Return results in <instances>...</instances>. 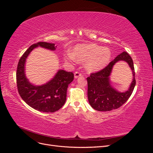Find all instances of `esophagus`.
<instances>
[{
  "label": "esophagus",
  "instance_id": "esophagus-1",
  "mask_svg": "<svg viewBox=\"0 0 153 153\" xmlns=\"http://www.w3.org/2000/svg\"><path fill=\"white\" fill-rule=\"evenodd\" d=\"M74 75H75V78H78L79 76H82V73L80 71H76L75 72V73H74Z\"/></svg>",
  "mask_w": 153,
  "mask_h": 153
}]
</instances>
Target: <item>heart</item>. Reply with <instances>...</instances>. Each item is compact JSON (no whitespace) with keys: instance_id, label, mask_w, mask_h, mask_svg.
<instances>
[{"instance_id":"b5f03b06","label":"heart","mask_w":153,"mask_h":153,"mask_svg":"<svg viewBox=\"0 0 153 153\" xmlns=\"http://www.w3.org/2000/svg\"><path fill=\"white\" fill-rule=\"evenodd\" d=\"M112 53L109 48L95 44H82L76 45L73 53L68 51L65 54L66 61L85 62L89 71H98L109 63Z\"/></svg>"}]
</instances>
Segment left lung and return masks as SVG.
Returning <instances> with one entry per match:
<instances>
[{"label":"left lung","instance_id":"left-lung-1","mask_svg":"<svg viewBox=\"0 0 153 153\" xmlns=\"http://www.w3.org/2000/svg\"><path fill=\"white\" fill-rule=\"evenodd\" d=\"M119 60L126 61L133 71L134 80L130 89L125 93H119L115 91L111 87L109 81V76L113 65ZM87 80L88 100L92 108L98 111H110L117 109L128 101L136 84L133 60L126 52H123L103 69L97 72L91 73Z\"/></svg>","mask_w":153,"mask_h":153}]
</instances>
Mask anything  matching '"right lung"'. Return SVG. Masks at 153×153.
<instances>
[{
	"mask_svg": "<svg viewBox=\"0 0 153 153\" xmlns=\"http://www.w3.org/2000/svg\"><path fill=\"white\" fill-rule=\"evenodd\" d=\"M38 46L51 50H54L57 47L54 43L38 42L31 45L26 50L18 64L17 88L21 98L32 108L40 112L52 113L59 110L65 103L68 87L74 79V74L59 70L47 84L41 86H34L30 84L25 75L24 64L30 52Z\"/></svg>",
	"mask_w": 153,
	"mask_h": 153,
	"instance_id": "right-lung-1",
	"label": "right lung"
}]
</instances>
